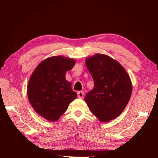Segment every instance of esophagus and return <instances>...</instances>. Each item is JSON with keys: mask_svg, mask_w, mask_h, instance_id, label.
<instances>
[{"mask_svg": "<svg viewBox=\"0 0 158 158\" xmlns=\"http://www.w3.org/2000/svg\"><path fill=\"white\" fill-rule=\"evenodd\" d=\"M77 94H78V98H81V99L84 98V93L83 92H81V91H80V92H78L77 93Z\"/></svg>", "mask_w": 158, "mask_h": 158, "instance_id": "34e87169", "label": "esophagus"}]
</instances>
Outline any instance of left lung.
I'll list each match as a JSON object with an SVG mask.
<instances>
[{
  "mask_svg": "<svg viewBox=\"0 0 158 158\" xmlns=\"http://www.w3.org/2000/svg\"><path fill=\"white\" fill-rule=\"evenodd\" d=\"M85 63L94 82L85 102L99 121H111L119 116L130 100V76L118 61L106 55L95 54L86 58Z\"/></svg>",
  "mask_w": 158,
  "mask_h": 158,
  "instance_id": "obj_1",
  "label": "left lung"
}]
</instances>
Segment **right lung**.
Segmentation results:
<instances>
[{
  "label": "right lung",
  "instance_id": "right-lung-1",
  "mask_svg": "<svg viewBox=\"0 0 158 158\" xmlns=\"http://www.w3.org/2000/svg\"><path fill=\"white\" fill-rule=\"evenodd\" d=\"M76 61L63 56L45 59L37 65L27 84V94L35 111L46 120L58 121L77 97L66 80V72L75 65Z\"/></svg>",
  "mask_w": 158,
  "mask_h": 158
}]
</instances>
